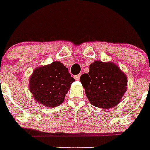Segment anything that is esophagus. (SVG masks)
Returning a JSON list of instances; mask_svg holds the SVG:
<instances>
[{
    "mask_svg": "<svg viewBox=\"0 0 150 150\" xmlns=\"http://www.w3.org/2000/svg\"><path fill=\"white\" fill-rule=\"evenodd\" d=\"M80 76H81V75H80V74H79V75H75V77H74V78L75 79V80H79V79H80Z\"/></svg>",
    "mask_w": 150,
    "mask_h": 150,
    "instance_id": "obj_1",
    "label": "esophagus"
}]
</instances>
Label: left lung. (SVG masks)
<instances>
[{
    "mask_svg": "<svg viewBox=\"0 0 150 150\" xmlns=\"http://www.w3.org/2000/svg\"><path fill=\"white\" fill-rule=\"evenodd\" d=\"M80 80L91 103L101 109L116 106L127 91V77L112 62L95 61Z\"/></svg>",
    "mask_w": 150,
    "mask_h": 150,
    "instance_id": "8db88e82",
    "label": "left lung"
}]
</instances>
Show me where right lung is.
I'll return each instance as SVG.
<instances>
[{"label":"right lung","instance_id":"add662e5","mask_svg":"<svg viewBox=\"0 0 150 150\" xmlns=\"http://www.w3.org/2000/svg\"><path fill=\"white\" fill-rule=\"evenodd\" d=\"M75 81L68 69L59 62L36 69L30 78L29 90L39 103L47 107H57Z\"/></svg>","mask_w":150,"mask_h":150}]
</instances>
